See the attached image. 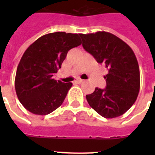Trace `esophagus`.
I'll return each mask as SVG.
<instances>
[{
    "label": "esophagus",
    "instance_id": "34e87169",
    "mask_svg": "<svg viewBox=\"0 0 155 155\" xmlns=\"http://www.w3.org/2000/svg\"><path fill=\"white\" fill-rule=\"evenodd\" d=\"M84 81V80H81V79H78V80H75V83H77V84H80V83H82Z\"/></svg>",
    "mask_w": 155,
    "mask_h": 155
}]
</instances>
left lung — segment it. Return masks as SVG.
I'll list each match as a JSON object with an SVG mask.
<instances>
[{
	"label": "left lung",
	"mask_w": 155,
	"mask_h": 155,
	"mask_svg": "<svg viewBox=\"0 0 155 155\" xmlns=\"http://www.w3.org/2000/svg\"><path fill=\"white\" fill-rule=\"evenodd\" d=\"M80 37L84 49L108 69L104 76L106 87H96L92 94L86 95L87 103L104 117L123 115L136 101L140 89L139 67L133 50L105 31L81 34Z\"/></svg>",
	"instance_id": "1"
}]
</instances>
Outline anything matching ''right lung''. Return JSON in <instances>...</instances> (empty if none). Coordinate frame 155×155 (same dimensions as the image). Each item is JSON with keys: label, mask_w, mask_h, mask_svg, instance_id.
I'll return each mask as SVG.
<instances>
[{"label": "right lung", "mask_w": 155, "mask_h": 155, "mask_svg": "<svg viewBox=\"0 0 155 155\" xmlns=\"http://www.w3.org/2000/svg\"><path fill=\"white\" fill-rule=\"evenodd\" d=\"M80 35L54 32L38 38L24 52L17 68L15 90L25 109L37 115L52 113L63 104L72 83L53 79L68 51L81 44Z\"/></svg>", "instance_id": "add662e5"}]
</instances>
